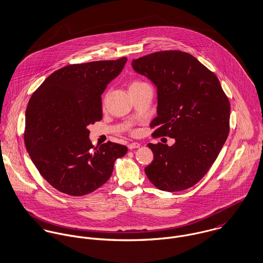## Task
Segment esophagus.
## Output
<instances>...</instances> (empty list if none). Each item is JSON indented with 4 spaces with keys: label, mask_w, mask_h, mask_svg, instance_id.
Segmentation results:
<instances>
[{
    "label": "esophagus",
    "mask_w": 263,
    "mask_h": 263,
    "mask_svg": "<svg viewBox=\"0 0 263 263\" xmlns=\"http://www.w3.org/2000/svg\"><path fill=\"white\" fill-rule=\"evenodd\" d=\"M127 147H128V149H129V150H134V149H138V148H140V147H141V145H140L139 143H130V144H128V145H127Z\"/></svg>",
    "instance_id": "esophagus-1"
}]
</instances>
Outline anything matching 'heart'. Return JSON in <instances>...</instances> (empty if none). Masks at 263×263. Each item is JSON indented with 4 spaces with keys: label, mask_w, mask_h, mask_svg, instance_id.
Instances as JSON below:
<instances>
[{
    "label": "heart",
    "mask_w": 263,
    "mask_h": 263,
    "mask_svg": "<svg viewBox=\"0 0 263 263\" xmlns=\"http://www.w3.org/2000/svg\"><path fill=\"white\" fill-rule=\"evenodd\" d=\"M144 84H146V83H144V82H140V81H135V82H133V83H132L130 87H136V86H140V85H144ZM130 87H129V88H130Z\"/></svg>",
    "instance_id": "1"
}]
</instances>
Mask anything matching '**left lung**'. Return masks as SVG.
<instances>
[{"label":"left lung","instance_id":"obj_1","mask_svg":"<svg viewBox=\"0 0 263 263\" xmlns=\"http://www.w3.org/2000/svg\"><path fill=\"white\" fill-rule=\"evenodd\" d=\"M133 69L157 87L154 137L174 145L149 144L154 160L145 168L151 182L164 191L196 184L210 170L229 135L230 102L219 79L193 55L158 51L132 62Z\"/></svg>","mask_w":263,"mask_h":263}]
</instances>
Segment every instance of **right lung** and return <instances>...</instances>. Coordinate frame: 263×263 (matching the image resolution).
I'll use <instances>...</instances> for the list:
<instances>
[{"label": "right lung", "mask_w": 263, "mask_h": 263, "mask_svg": "<svg viewBox=\"0 0 263 263\" xmlns=\"http://www.w3.org/2000/svg\"><path fill=\"white\" fill-rule=\"evenodd\" d=\"M127 59L64 67L32 94L25 113L24 141L41 176L61 192L81 196L102 186L125 146L107 142L94 148L89 124L102 118L101 95Z\"/></svg>", "instance_id": "obj_1"}]
</instances>
